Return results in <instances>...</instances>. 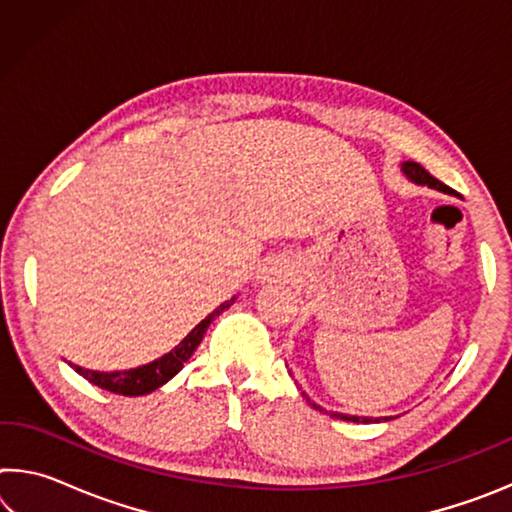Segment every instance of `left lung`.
Returning a JSON list of instances; mask_svg holds the SVG:
<instances>
[{
  "label": "left lung",
  "mask_w": 512,
  "mask_h": 512,
  "mask_svg": "<svg viewBox=\"0 0 512 512\" xmlns=\"http://www.w3.org/2000/svg\"><path fill=\"white\" fill-rule=\"evenodd\" d=\"M402 173L406 178L411 180V183H415V185H427V187H431V189H438V192H445V194H456L452 187H447L445 183H440L438 178H433L431 173L422 167V164H418V162H402ZM305 395V393H302ZM307 397V395H305ZM307 402L314 406V409H320V406L316 404V402H311L309 397H307ZM323 411V409H320ZM332 415V418H339V420H348V422H379V420H388V418H361V415H345V413H336V411H332L329 413Z\"/></svg>",
  "instance_id": "1"
}]
</instances>
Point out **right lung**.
Wrapping results in <instances>:
<instances>
[{"label": "right lung", "mask_w": 512, "mask_h": 512, "mask_svg": "<svg viewBox=\"0 0 512 512\" xmlns=\"http://www.w3.org/2000/svg\"><path fill=\"white\" fill-rule=\"evenodd\" d=\"M237 300L230 298L225 300L223 305L216 307L210 316L205 320H201L192 332H189L183 341H180L176 348L171 352L164 354V357L155 359L151 363H146V366L140 368H131V370H115V372H99V370H88V368H81V366H74V363H69L76 372H79L81 377H85L90 381V384L103 388V391H110V393H117V395H126V397H137V395H146V393H153L155 388H160L167 384V381L178 375L180 368L185 366V361L192 357L196 352L198 345H201L203 336L207 332V327H210L212 320L221 314V311L228 309L232 302Z\"/></svg>", "instance_id": "add662e5"}]
</instances>
